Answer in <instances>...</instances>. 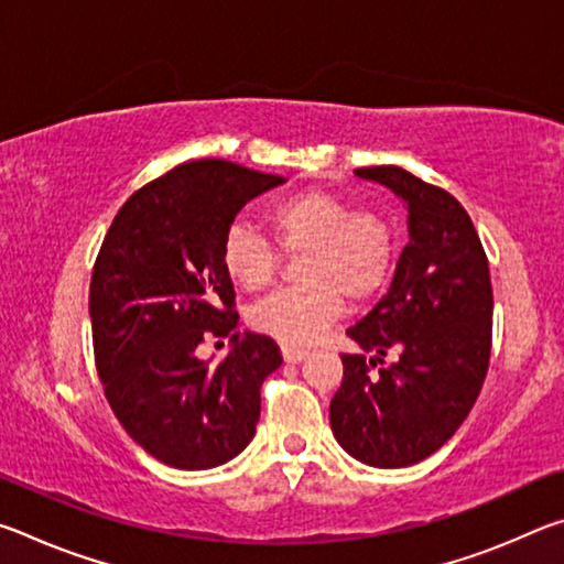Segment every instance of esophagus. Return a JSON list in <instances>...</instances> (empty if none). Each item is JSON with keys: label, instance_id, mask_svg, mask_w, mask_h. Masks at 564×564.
<instances>
[{"label": "esophagus", "instance_id": "1", "mask_svg": "<svg viewBox=\"0 0 564 564\" xmlns=\"http://www.w3.org/2000/svg\"><path fill=\"white\" fill-rule=\"evenodd\" d=\"M281 352H283V360L285 362H299V360H303L305 356H308V350L299 348V346H289V343H283Z\"/></svg>", "mask_w": 564, "mask_h": 564}]
</instances>
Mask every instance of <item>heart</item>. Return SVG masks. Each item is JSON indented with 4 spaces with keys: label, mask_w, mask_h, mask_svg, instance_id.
Here are the masks:
<instances>
[{
    "label": "heart",
    "mask_w": 564,
    "mask_h": 564,
    "mask_svg": "<svg viewBox=\"0 0 564 564\" xmlns=\"http://www.w3.org/2000/svg\"><path fill=\"white\" fill-rule=\"evenodd\" d=\"M265 221L283 253L301 256L295 273L303 281L248 313L251 326L275 340L305 346L340 316L346 301L376 299L393 273L398 236L380 208H352L346 196L305 188L275 204ZM275 245L243 224L228 228L221 246L228 279L248 293L271 285L281 265Z\"/></svg>",
    "instance_id": "b5f03b06"
}]
</instances>
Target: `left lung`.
Instances as JSON below:
<instances>
[{
  "mask_svg": "<svg viewBox=\"0 0 564 564\" xmlns=\"http://www.w3.org/2000/svg\"><path fill=\"white\" fill-rule=\"evenodd\" d=\"M356 174L403 198L410 243L390 291L346 330L360 352L340 356L330 427L356 460L408 467L451 441L480 395L492 348L490 265L470 216L445 188L400 166Z\"/></svg>",
  "mask_w": 564,
  "mask_h": 564,
  "instance_id": "1",
  "label": "left lung"
}]
</instances>
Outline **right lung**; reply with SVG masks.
I'll list each match as a JSON object with an SVG mask.
<instances>
[{"mask_svg": "<svg viewBox=\"0 0 564 564\" xmlns=\"http://www.w3.org/2000/svg\"><path fill=\"white\" fill-rule=\"evenodd\" d=\"M283 176L202 159L127 198L94 263V360L113 415L149 455L178 470L231 460L256 435L261 386L281 366L275 340L236 333L224 236L246 202ZM232 336L212 369L195 348Z\"/></svg>", "mask_w": 564, "mask_h": 564, "instance_id": "1", "label": "right lung"}]
</instances>
